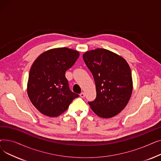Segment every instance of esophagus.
Masks as SVG:
<instances>
[{"label": "esophagus", "instance_id": "1", "mask_svg": "<svg viewBox=\"0 0 161 161\" xmlns=\"http://www.w3.org/2000/svg\"><path fill=\"white\" fill-rule=\"evenodd\" d=\"M85 96H86V95H85V93H84V92H81V93H80V97L81 98H84V97H85Z\"/></svg>", "mask_w": 161, "mask_h": 161}]
</instances>
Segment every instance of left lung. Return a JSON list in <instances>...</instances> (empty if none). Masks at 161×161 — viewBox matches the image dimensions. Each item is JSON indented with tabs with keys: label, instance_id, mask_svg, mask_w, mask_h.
Masks as SVG:
<instances>
[{
	"label": "left lung",
	"instance_id": "obj_1",
	"mask_svg": "<svg viewBox=\"0 0 161 161\" xmlns=\"http://www.w3.org/2000/svg\"><path fill=\"white\" fill-rule=\"evenodd\" d=\"M95 81L97 97L89 102L98 116L110 118L128 104L132 92V73L125 59L108 49L98 48L83 55Z\"/></svg>",
	"mask_w": 161,
	"mask_h": 161
}]
</instances>
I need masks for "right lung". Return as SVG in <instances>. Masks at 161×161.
Here are the masks:
<instances>
[{
    "label": "right lung",
    "instance_id": "right-lung-1",
    "mask_svg": "<svg viewBox=\"0 0 161 161\" xmlns=\"http://www.w3.org/2000/svg\"><path fill=\"white\" fill-rule=\"evenodd\" d=\"M80 56L67 47L46 51L33 63L29 75L27 94L38 110L48 117L64 112L72 100L79 97L70 90L65 72Z\"/></svg>",
    "mask_w": 161,
    "mask_h": 161
}]
</instances>
